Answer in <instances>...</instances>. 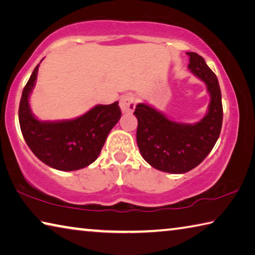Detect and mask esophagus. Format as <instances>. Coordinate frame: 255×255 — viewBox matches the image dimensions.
Instances as JSON below:
<instances>
[{
    "instance_id": "esophagus-1",
    "label": "esophagus",
    "mask_w": 255,
    "mask_h": 255,
    "mask_svg": "<svg viewBox=\"0 0 255 255\" xmlns=\"http://www.w3.org/2000/svg\"><path fill=\"white\" fill-rule=\"evenodd\" d=\"M136 98L132 94H126L122 99H120V109L124 114H131L136 108Z\"/></svg>"
}]
</instances>
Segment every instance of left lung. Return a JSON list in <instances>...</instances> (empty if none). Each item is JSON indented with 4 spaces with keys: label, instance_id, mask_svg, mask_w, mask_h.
Segmentation results:
<instances>
[{
    "label": "left lung",
    "instance_id": "obj_1",
    "mask_svg": "<svg viewBox=\"0 0 255 255\" xmlns=\"http://www.w3.org/2000/svg\"><path fill=\"white\" fill-rule=\"evenodd\" d=\"M189 56V70L205 82L210 96L208 111L200 122H173L155 108L138 103L136 139L141 156L156 170L181 174L204 161L217 141L223 124L222 92L217 76L196 53Z\"/></svg>",
    "mask_w": 255,
    "mask_h": 255
}]
</instances>
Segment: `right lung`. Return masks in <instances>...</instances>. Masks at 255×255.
<instances>
[{
    "mask_svg": "<svg viewBox=\"0 0 255 255\" xmlns=\"http://www.w3.org/2000/svg\"><path fill=\"white\" fill-rule=\"evenodd\" d=\"M38 67L39 64L24 86L19 106V123L25 143L53 169L75 171L89 166L100 155L110 130L122 117L118 101L98 105L74 119L41 122L34 117L29 105Z\"/></svg>",
    "mask_w": 255,
    "mask_h": 255,
    "instance_id": "obj_1",
    "label": "right lung"
}]
</instances>
